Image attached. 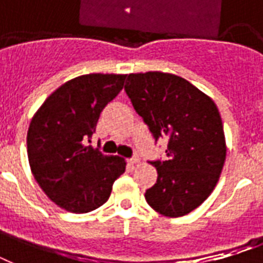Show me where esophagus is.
Masks as SVG:
<instances>
[{
	"instance_id": "1",
	"label": "esophagus",
	"mask_w": 263,
	"mask_h": 263,
	"mask_svg": "<svg viewBox=\"0 0 263 263\" xmlns=\"http://www.w3.org/2000/svg\"><path fill=\"white\" fill-rule=\"evenodd\" d=\"M127 162H129L130 165H136V163H139V162H140V158L139 157L130 158V159H127Z\"/></svg>"
}]
</instances>
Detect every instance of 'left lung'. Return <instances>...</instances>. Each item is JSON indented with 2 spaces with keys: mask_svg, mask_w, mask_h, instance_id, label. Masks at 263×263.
<instances>
[{
  "mask_svg": "<svg viewBox=\"0 0 263 263\" xmlns=\"http://www.w3.org/2000/svg\"><path fill=\"white\" fill-rule=\"evenodd\" d=\"M124 90L155 140H167L166 161L151 162L158 179L145 191L148 205L167 218L190 214L214 191L226 161L218 106L173 73H130Z\"/></svg>",
  "mask_w": 263,
  "mask_h": 263,
  "instance_id": "obj_1",
  "label": "left lung"
}]
</instances>
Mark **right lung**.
<instances>
[{
	"label": "right lung",
	"instance_id": "right-lung-1",
	"mask_svg": "<svg viewBox=\"0 0 263 263\" xmlns=\"http://www.w3.org/2000/svg\"><path fill=\"white\" fill-rule=\"evenodd\" d=\"M126 74L90 73L58 87L37 109L27 130V157L41 190L59 208L87 214L108 201L126 161L86 141L101 110L123 88Z\"/></svg>",
	"mask_w": 263,
	"mask_h": 263
}]
</instances>
